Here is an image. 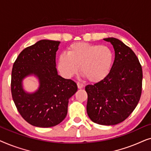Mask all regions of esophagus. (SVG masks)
<instances>
[{
	"label": "esophagus",
	"mask_w": 151,
	"mask_h": 151,
	"mask_svg": "<svg viewBox=\"0 0 151 151\" xmlns=\"http://www.w3.org/2000/svg\"><path fill=\"white\" fill-rule=\"evenodd\" d=\"M77 85H78V88H79V89H80V88H82L84 87V84L81 83V82H78Z\"/></svg>",
	"instance_id": "esophagus-1"
}]
</instances>
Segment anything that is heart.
<instances>
[{"mask_svg":"<svg viewBox=\"0 0 151 151\" xmlns=\"http://www.w3.org/2000/svg\"><path fill=\"white\" fill-rule=\"evenodd\" d=\"M114 55L109 47L86 42L73 43L58 60V69L65 78H71L79 71L91 82L104 80L110 73Z\"/></svg>","mask_w":151,"mask_h":151,"instance_id":"heart-1","label":"heart"}]
</instances>
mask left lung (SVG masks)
I'll list each match as a JSON object with an SVG mask.
<instances>
[{"label": "left lung", "instance_id": "obj_1", "mask_svg": "<svg viewBox=\"0 0 151 151\" xmlns=\"http://www.w3.org/2000/svg\"><path fill=\"white\" fill-rule=\"evenodd\" d=\"M104 40L113 45L115 60L104 80L86 86V112L93 122L111 126L125 120L137 106L143 74L139 60L130 47L115 38Z\"/></svg>", "mask_w": 151, "mask_h": 151}]
</instances>
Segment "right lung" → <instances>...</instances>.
<instances>
[{"instance_id":"obj_1","label":"right lung","mask_w":151,"mask_h":151,"mask_svg":"<svg viewBox=\"0 0 151 151\" xmlns=\"http://www.w3.org/2000/svg\"><path fill=\"white\" fill-rule=\"evenodd\" d=\"M60 43L38 41L21 51L12 68L13 100L24 120L34 127L48 128L62 122L67 115L69 100L78 91L76 82L58 74L55 55ZM32 75L39 86L29 93L24 89L23 80Z\"/></svg>"}]
</instances>
